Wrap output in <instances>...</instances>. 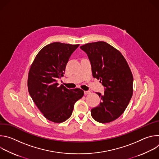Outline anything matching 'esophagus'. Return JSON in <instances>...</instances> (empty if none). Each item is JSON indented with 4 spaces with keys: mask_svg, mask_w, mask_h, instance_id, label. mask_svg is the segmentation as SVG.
Returning a JSON list of instances; mask_svg holds the SVG:
<instances>
[{
    "mask_svg": "<svg viewBox=\"0 0 159 159\" xmlns=\"http://www.w3.org/2000/svg\"><path fill=\"white\" fill-rule=\"evenodd\" d=\"M90 93V91H89V90H85L84 91V94L87 95V94H89Z\"/></svg>",
    "mask_w": 159,
    "mask_h": 159,
    "instance_id": "esophagus-1",
    "label": "esophagus"
}]
</instances>
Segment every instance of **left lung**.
Listing matches in <instances>:
<instances>
[{"instance_id":"left-lung-1","label":"left lung","mask_w":159,"mask_h":159,"mask_svg":"<svg viewBox=\"0 0 159 159\" xmlns=\"http://www.w3.org/2000/svg\"><path fill=\"white\" fill-rule=\"evenodd\" d=\"M88 55L94 78L100 80L104 93H97L100 104L92 109V117L106 123L118 118L127 107L133 95V77L121 52L104 41L85 44L80 47Z\"/></svg>"}]
</instances>
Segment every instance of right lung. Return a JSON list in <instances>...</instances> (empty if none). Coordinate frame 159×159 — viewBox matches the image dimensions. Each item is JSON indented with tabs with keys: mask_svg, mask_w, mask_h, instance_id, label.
<instances>
[{
	"mask_svg": "<svg viewBox=\"0 0 159 159\" xmlns=\"http://www.w3.org/2000/svg\"><path fill=\"white\" fill-rule=\"evenodd\" d=\"M79 46L50 43L39 52L29 70V93L43 116L52 122L60 123L69 118L75 103L84 94L80 89H68L57 83L63 76L70 57Z\"/></svg>",
	"mask_w": 159,
	"mask_h": 159,
	"instance_id": "right-lung-1",
	"label": "right lung"
}]
</instances>
